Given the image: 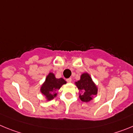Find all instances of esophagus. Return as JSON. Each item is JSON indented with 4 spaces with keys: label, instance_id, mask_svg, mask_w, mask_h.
Here are the masks:
<instances>
[{
    "label": "esophagus",
    "instance_id": "esophagus-1",
    "mask_svg": "<svg viewBox=\"0 0 133 133\" xmlns=\"http://www.w3.org/2000/svg\"><path fill=\"white\" fill-rule=\"evenodd\" d=\"M66 81L68 82V83H71V78L66 79Z\"/></svg>",
    "mask_w": 133,
    "mask_h": 133
}]
</instances>
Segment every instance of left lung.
<instances>
[{
  "label": "left lung",
  "instance_id": "left-lung-1",
  "mask_svg": "<svg viewBox=\"0 0 133 133\" xmlns=\"http://www.w3.org/2000/svg\"><path fill=\"white\" fill-rule=\"evenodd\" d=\"M75 84L79 89V97L83 102H89L97 94V87L88 73L81 74L80 79Z\"/></svg>",
  "mask_w": 133,
  "mask_h": 133
}]
</instances>
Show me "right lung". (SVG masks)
<instances>
[{"label":"right lung","mask_w":133,"mask_h":133,"mask_svg":"<svg viewBox=\"0 0 133 133\" xmlns=\"http://www.w3.org/2000/svg\"><path fill=\"white\" fill-rule=\"evenodd\" d=\"M67 82L63 78H56L54 73H49L46 80L40 87V92L47 101H50L57 96V91Z\"/></svg>","instance_id":"1"}]
</instances>
